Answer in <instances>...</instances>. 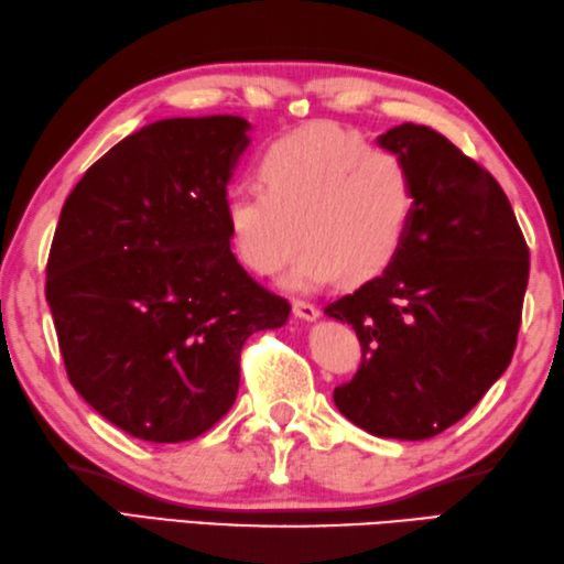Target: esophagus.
Instances as JSON below:
<instances>
[{"instance_id": "34e87169", "label": "esophagus", "mask_w": 564, "mask_h": 564, "mask_svg": "<svg viewBox=\"0 0 564 564\" xmlns=\"http://www.w3.org/2000/svg\"><path fill=\"white\" fill-rule=\"evenodd\" d=\"M292 312H294L296 318H302V321H316V318L321 316L318 306L304 302V299H294V302H292Z\"/></svg>"}]
</instances>
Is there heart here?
Listing matches in <instances>:
<instances>
[{
  "label": "heart",
  "instance_id": "b5f03b06",
  "mask_svg": "<svg viewBox=\"0 0 564 564\" xmlns=\"http://www.w3.org/2000/svg\"><path fill=\"white\" fill-rule=\"evenodd\" d=\"M258 177L262 189L226 197L228 236L258 274L278 272L302 240L284 278L292 290L377 278L399 256L416 216L406 160L336 123H308L278 138L262 153Z\"/></svg>",
  "mask_w": 564,
  "mask_h": 564
}]
</instances>
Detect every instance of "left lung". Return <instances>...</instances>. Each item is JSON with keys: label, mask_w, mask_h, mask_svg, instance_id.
<instances>
[{"label": "left lung", "mask_w": 564, "mask_h": 564, "mask_svg": "<svg viewBox=\"0 0 564 564\" xmlns=\"http://www.w3.org/2000/svg\"><path fill=\"white\" fill-rule=\"evenodd\" d=\"M377 145L409 163L416 216L392 265L326 306L362 346L360 370L333 401L379 438L426 441L463 419L509 367L528 246L499 182L443 133L401 123Z\"/></svg>", "instance_id": "obj_1"}]
</instances>
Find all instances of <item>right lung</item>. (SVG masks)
I'll use <instances>...</instances> for the list:
<instances>
[{
  "label": "right lung",
  "mask_w": 564,
  "mask_h": 564,
  "mask_svg": "<svg viewBox=\"0 0 564 564\" xmlns=\"http://www.w3.org/2000/svg\"><path fill=\"white\" fill-rule=\"evenodd\" d=\"M252 126L163 119L91 165L57 221L45 299L75 392L151 443L209 431L234 406L240 348L290 318L240 268L226 187Z\"/></svg>",
  "instance_id": "obj_1"
}]
</instances>
